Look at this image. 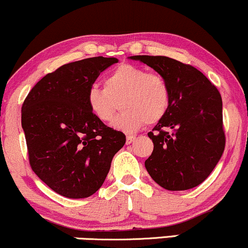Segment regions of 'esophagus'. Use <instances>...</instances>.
Returning a JSON list of instances; mask_svg holds the SVG:
<instances>
[{
  "mask_svg": "<svg viewBox=\"0 0 248 248\" xmlns=\"http://www.w3.org/2000/svg\"><path fill=\"white\" fill-rule=\"evenodd\" d=\"M135 139H137V138H135V135H127L126 143H127V145H130L132 142H134Z\"/></svg>",
  "mask_w": 248,
  "mask_h": 248,
  "instance_id": "esophagus-1",
  "label": "esophagus"
}]
</instances>
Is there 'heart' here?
<instances>
[{
	"instance_id": "b5f03b06",
	"label": "heart",
	"mask_w": 248,
	"mask_h": 248,
	"mask_svg": "<svg viewBox=\"0 0 248 248\" xmlns=\"http://www.w3.org/2000/svg\"><path fill=\"white\" fill-rule=\"evenodd\" d=\"M121 101V114L111 126L134 132L146 124H156L170 107V86L164 76L124 63L105 78V87L93 84L87 92V105L99 121L109 122Z\"/></svg>"
}]
</instances>
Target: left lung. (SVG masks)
<instances>
[{
	"instance_id": "left-lung-1",
	"label": "left lung",
	"mask_w": 248,
	"mask_h": 248,
	"mask_svg": "<svg viewBox=\"0 0 248 248\" xmlns=\"http://www.w3.org/2000/svg\"><path fill=\"white\" fill-rule=\"evenodd\" d=\"M170 86L167 113L149 132L153 153L145 161L152 179L168 190H186L208 178L225 149L222 100L197 68L167 56L135 55ZM172 132H170V130Z\"/></svg>"
}]
</instances>
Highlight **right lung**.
Returning <instances> with one entry per match:
<instances>
[{
  "instance_id": "add662e5",
  "label": "right lung",
  "mask_w": 248,
  "mask_h": 248,
  "mask_svg": "<svg viewBox=\"0 0 248 248\" xmlns=\"http://www.w3.org/2000/svg\"><path fill=\"white\" fill-rule=\"evenodd\" d=\"M115 58L63 64L32 87L22 106L29 162L54 192L70 199L93 195L106 180L113 156L126 142L122 132L99 121L87 92Z\"/></svg>"
}]
</instances>
